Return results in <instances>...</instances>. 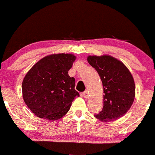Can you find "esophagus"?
Here are the masks:
<instances>
[{
    "label": "esophagus",
    "mask_w": 155,
    "mask_h": 155,
    "mask_svg": "<svg viewBox=\"0 0 155 155\" xmlns=\"http://www.w3.org/2000/svg\"><path fill=\"white\" fill-rule=\"evenodd\" d=\"M83 95V97H85V98H87L88 96H89V92L87 91V90H86V91H84L82 93Z\"/></svg>",
    "instance_id": "34e87169"
}]
</instances>
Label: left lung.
<instances>
[{
  "label": "left lung",
  "mask_w": 155,
  "mask_h": 155,
  "mask_svg": "<svg viewBox=\"0 0 155 155\" xmlns=\"http://www.w3.org/2000/svg\"><path fill=\"white\" fill-rule=\"evenodd\" d=\"M87 61L100 76L104 89V106L95 118L103 122L115 121L123 117L134 101L135 81L122 61L109 54L89 55Z\"/></svg>",
  "instance_id": "obj_1"
}]
</instances>
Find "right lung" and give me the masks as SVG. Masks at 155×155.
<instances>
[{
  "label": "right lung",
  "instance_id": "1",
  "mask_svg": "<svg viewBox=\"0 0 155 155\" xmlns=\"http://www.w3.org/2000/svg\"><path fill=\"white\" fill-rule=\"evenodd\" d=\"M76 57L52 54L41 58L28 71L22 81L23 100L36 117L54 121L65 116L79 93L75 79L68 75Z\"/></svg>",
  "mask_w": 155,
  "mask_h": 155
}]
</instances>
